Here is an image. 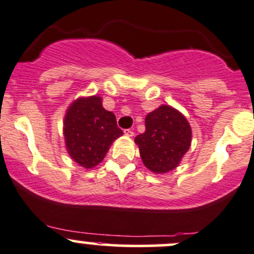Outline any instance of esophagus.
Masks as SVG:
<instances>
[{
	"mask_svg": "<svg viewBox=\"0 0 254 254\" xmlns=\"http://www.w3.org/2000/svg\"><path fill=\"white\" fill-rule=\"evenodd\" d=\"M124 133L127 136H130V137H131V136H133V130L132 129H125Z\"/></svg>",
	"mask_w": 254,
	"mask_h": 254,
	"instance_id": "1",
	"label": "esophagus"
}]
</instances>
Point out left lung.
Returning a JSON list of instances; mask_svg holds the SVG:
<instances>
[{"mask_svg": "<svg viewBox=\"0 0 254 254\" xmlns=\"http://www.w3.org/2000/svg\"><path fill=\"white\" fill-rule=\"evenodd\" d=\"M190 140L189 123L166 105L147 114L146 131L135 137L142 161L155 174H165L176 168L189 149Z\"/></svg>", "mask_w": 254, "mask_h": 254, "instance_id": "left-lung-1", "label": "left lung"}]
</instances>
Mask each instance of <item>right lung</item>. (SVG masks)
Masks as SVG:
<instances>
[{"mask_svg": "<svg viewBox=\"0 0 254 254\" xmlns=\"http://www.w3.org/2000/svg\"><path fill=\"white\" fill-rule=\"evenodd\" d=\"M66 147L76 163L85 169L105 158L112 142L123 135L116 116L102 107L101 97L78 99L69 106L64 124Z\"/></svg>", "mask_w": 254, "mask_h": 254, "instance_id": "1", "label": "right lung"}]
</instances>
